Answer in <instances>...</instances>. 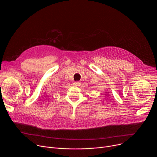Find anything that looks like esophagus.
Returning a JSON list of instances; mask_svg holds the SVG:
<instances>
[{"label":"esophagus","instance_id":"1","mask_svg":"<svg viewBox=\"0 0 157 157\" xmlns=\"http://www.w3.org/2000/svg\"><path fill=\"white\" fill-rule=\"evenodd\" d=\"M73 84H74V86H79L81 84V82L79 81H75V82H74Z\"/></svg>","mask_w":157,"mask_h":157}]
</instances>
